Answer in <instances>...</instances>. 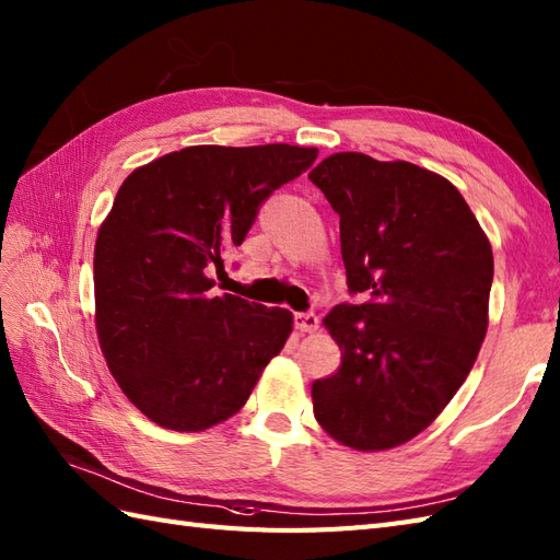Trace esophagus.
<instances>
[{
  "mask_svg": "<svg viewBox=\"0 0 560 560\" xmlns=\"http://www.w3.org/2000/svg\"><path fill=\"white\" fill-rule=\"evenodd\" d=\"M294 327L299 332H316L318 330V316L316 313H296L294 316Z\"/></svg>",
  "mask_w": 560,
  "mask_h": 560,
  "instance_id": "34e87169",
  "label": "esophagus"
}]
</instances>
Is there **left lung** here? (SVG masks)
Returning a JSON list of instances; mask_svg holds the SVG:
<instances>
[{
    "mask_svg": "<svg viewBox=\"0 0 560 560\" xmlns=\"http://www.w3.org/2000/svg\"><path fill=\"white\" fill-rule=\"evenodd\" d=\"M339 213L347 288L325 327L342 365L311 387L323 430L357 452L413 440L452 401L487 335L494 256L446 177L359 152L308 173Z\"/></svg>",
    "mask_w": 560,
    "mask_h": 560,
    "instance_id": "left-lung-1",
    "label": "left lung"
}]
</instances>
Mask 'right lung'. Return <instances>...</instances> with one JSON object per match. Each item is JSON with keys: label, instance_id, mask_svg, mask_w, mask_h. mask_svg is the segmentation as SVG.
I'll use <instances>...</instances> for the list:
<instances>
[{"label": "right lung", "instance_id": "1", "mask_svg": "<svg viewBox=\"0 0 560 560\" xmlns=\"http://www.w3.org/2000/svg\"><path fill=\"white\" fill-rule=\"evenodd\" d=\"M292 144H199L135 168L94 244V320L108 371L156 425L201 432L247 404L288 342L292 313L209 278L258 207L316 161Z\"/></svg>", "mask_w": 560, "mask_h": 560}]
</instances>
